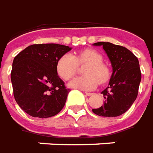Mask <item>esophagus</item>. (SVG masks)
Returning <instances> with one entry per match:
<instances>
[{
    "instance_id": "esophagus-1",
    "label": "esophagus",
    "mask_w": 153,
    "mask_h": 153,
    "mask_svg": "<svg viewBox=\"0 0 153 153\" xmlns=\"http://www.w3.org/2000/svg\"><path fill=\"white\" fill-rule=\"evenodd\" d=\"M85 95L88 96H92V95H94V94H93V93H91V92H85Z\"/></svg>"
}]
</instances>
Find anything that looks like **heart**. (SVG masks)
I'll list each match as a JSON object with an SVG mask.
<instances>
[{"label":"heart","instance_id":"obj_1","mask_svg":"<svg viewBox=\"0 0 153 153\" xmlns=\"http://www.w3.org/2000/svg\"><path fill=\"white\" fill-rule=\"evenodd\" d=\"M102 61V55L99 52L86 48L74 56L71 53L63 54L57 60L56 69L61 78L68 81L76 73L79 65H85L83 69L85 75L73 79L69 85L73 88L90 91L96 88L99 83L105 84L110 79V68Z\"/></svg>","mask_w":153,"mask_h":153}]
</instances>
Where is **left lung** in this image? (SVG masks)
I'll return each instance as SVG.
<instances>
[{
	"label": "left lung",
	"mask_w": 153,
	"mask_h": 153,
	"mask_svg": "<svg viewBox=\"0 0 153 153\" xmlns=\"http://www.w3.org/2000/svg\"><path fill=\"white\" fill-rule=\"evenodd\" d=\"M102 45L111 62L113 73L109 85L101 94L104 105L93 109L99 116L116 117L125 113L137 98L141 82V71L137 57L126 48L109 42H98Z\"/></svg>",
	"instance_id": "8db88e82"
}]
</instances>
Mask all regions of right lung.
Segmentation results:
<instances>
[{"instance_id":"add662e5","label":"right lung","mask_w":153,"mask_h":153,"mask_svg":"<svg viewBox=\"0 0 153 153\" xmlns=\"http://www.w3.org/2000/svg\"><path fill=\"white\" fill-rule=\"evenodd\" d=\"M71 49L62 44H33L15 57L10 73L14 97L30 116L49 118L64 107L70 90L57 76L56 65Z\"/></svg>"}]
</instances>
